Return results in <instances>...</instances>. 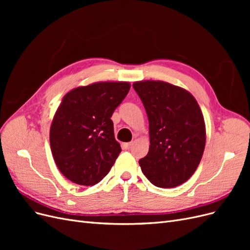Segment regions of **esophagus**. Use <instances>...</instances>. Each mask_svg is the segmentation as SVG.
<instances>
[{
  "instance_id": "34e87169",
  "label": "esophagus",
  "mask_w": 250,
  "mask_h": 250,
  "mask_svg": "<svg viewBox=\"0 0 250 250\" xmlns=\"http://www.w3.org/2000/svg\"><path fill=\"white\" fill-rule=\"evenodd\" d=\"M123 146H124L125 149H129V148L132 146V142H130V143H125V144H123Z\"/></svg>"
}]
</instances>
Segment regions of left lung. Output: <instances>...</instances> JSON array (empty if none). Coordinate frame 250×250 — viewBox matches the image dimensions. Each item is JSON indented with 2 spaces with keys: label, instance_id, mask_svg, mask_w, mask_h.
<instances>
[{
  "label": "left lung",
  "instance_id": "8db88e82",
  "mask_svg": "<svg viewBox=\"0 0 250 250\" xmlns=\"http://www.w3.org/2000/svg\"><path fill=\"white\" fill-rule=\"evenodd\" d=\"M149 121L150 147L139 164L151 184L174 188L197 169L206 147L202 111L187 89L160 80L133 83Z\"/></svg>",
  "mask_w": 250,
  "mask_h": 250
}]
</instances>
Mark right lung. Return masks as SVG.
<instances>
[{
    "label": "right lung",
    "instance_id": "right-lung-1",
    "mask_svg": "<svg viewBox=\"0 0 250 250\" xmlns=\"http://www.w3.org/2000/svg\"><path fill=\"white\" fill-rule=\"evenodd\" d=\"M129 88L126 81L95 82L63 96L50 145L57 168L72 183L94 186L110 171L121 152L110 118Z\"/></svg>",
    "mask_w": 250,
    "mask_h": 250
}]
</instances>
